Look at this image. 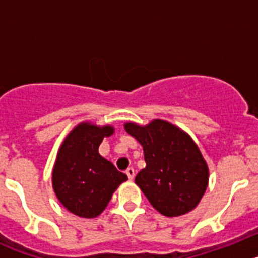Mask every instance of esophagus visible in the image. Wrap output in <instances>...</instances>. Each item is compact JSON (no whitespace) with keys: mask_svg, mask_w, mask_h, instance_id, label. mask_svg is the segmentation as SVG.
I'll return each instance as SVG.
<instances>
[{"mask_svg":"<svg viewBox=\"0 0 258 258\" xmlns=\"http://www.w3.org/2000/svg\"><path fill=\"white\" fill-rule=\"evenodd\" d=\"M125 173H126L127 178L131 179V181H132V179L134 178V175H136V172H134V169H133V168H127V169H126V172H125Z\"/></svg>","mask_w":258,"mask_h":258,"instance_id":"34e87169","label":"esophagus"}]
</instances>
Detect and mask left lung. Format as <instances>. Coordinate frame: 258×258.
I'll return each instance as SVG.
<instances>
[{
  "mask_svg": "<svg viewBox=\"0 0 258 258\" xmlns=\"http://www.w3.org/2000/svg\"><path fill=\"white\" fill-rule=\"evenodd\" d=\"M125 131L142 145L146 168L136 183L166 217L192 211L208 186L209 170L197 143L187 133L164 120L141 126L126 122Z\"/></svg>",
  "mask_w": 258,
  "mask_h": 258,
  "instance_id": "left-lung-1",
  "label": "left lung"
}]
</instances>
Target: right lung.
<instances>
[{"instance_id": "right-lung-1", "label": "right lung", "mask_w": 258, "mask_h": 258, "mask_svg": "<svg viewBox=\"0 0 258 258\" xmlns=\"http://www.w3.org/2000/svg\"><path fill=\"white\" fill-rule=\"evenodd\" d=\"M113 127L81 122L70 132L58 151L52 169V188L59 202L83 218H94L104 211L116 188L127 179L111 161L99 155L104 137Z\"/></svg>"}]
</instances>
